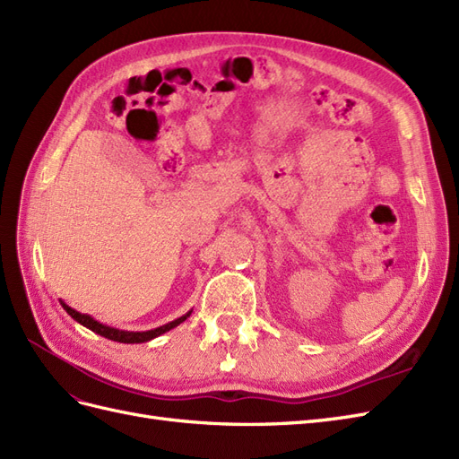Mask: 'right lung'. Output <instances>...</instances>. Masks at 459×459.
<instances>
[{"instance_id": "obj_1", "label": "right lung", "mask_w": 459, "mask_h": 459, "mask_svg": "<svg viewBox=\"0 0 459 459\" xmlns=\"http://www.w3.org/2000/svg\"><path fill=\"white\" fill-rule=\"evenodd\" d=\"M61 304H63V308L66 310V314H68V316H73L78 324H82L84 327L91 329L93 333H97V335H101V337L110 339V341H117V342H126V344H134V342H147V341H151V339H155V337L162 335V333L174 329L176 325H179L182 322H186V319L191 316V312H187L186 316L178 317V319H174V322L166 324V325H160V327H157V329H151V331H135V333H134V331H122V329H115V327L103 325V324L97 322V319H93L91 316L76 312L74 308L68 307V304H65L63 300H61Z\"/></svg>"}]
</instances>
